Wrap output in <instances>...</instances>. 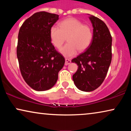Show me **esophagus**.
<instances>
[{
  "label": "esophagus",
  "mask_w": 131,
  "mask_h": 131,
  "mask_svg": "<svg viewBox=\"0 0 131 131\" xmlns=\"http://www.w3.org/2000/svg\"><path fill=\"white\" fill-rule=\"evenodd\" d=\"M65 60H66V62H65V65L66 66L69 65V64H70L71 63V60H70V59L66 58Z\"/></svg>",
  "instance_id": "34e87169"
}]
</instances>
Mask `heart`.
<instances>
[{
    "mask_svg": "<svg viewBox=\"0 0 131 131\" xmlns=\"http://www.w3.org/2000/svg\"><path fill=\"white\" fill-rule=\"evenodd\" d=\"M49 37L52 44L60 49L67 38V43L62 48L61 52L65 57L76 55L78 51L83 52L90 46L93 39L92 28L88 25L74 18L61 21L59 27L53 26L50 28Z\"/></svg>",
    "mask_w": 131,
    "mask_h": 131,
    "instance_id": "heart-1",
    "label": "heart"
}]
</instances>
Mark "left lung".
Here are the masks:
<instances>
[{"label":"left lung","mask_w":131,"mask_h":131,"mask_svg":"<svg viewBox=\"0 0 131 131\" xmlns=\"http://www.w3.org/2000/svg\"><path fill=\"white\" fill-rule=\"evenodd\" d=\"M93 39L89 47L71 60L78 69L73 80L79 89L91 92L98 88L104 80L112 58V37L106 24L98 18L91 16Z\"/></svg>","instance_id":"left-lung-1"}]
</instances>
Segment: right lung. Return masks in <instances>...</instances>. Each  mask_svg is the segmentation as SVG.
<instances>
[{
    "label": "right lung",
    "mask_w": 131,
    "mask_h": 131,
    "mask_svg": "<svg viewBox=\"0 0 131 131\" xmlns=\"http://www.w3.org/2000/svg\"><path fill=\"white\" fill-rule=\"evenodd\" d=\"M58 17L45 11L36 12L19 28L17 47L19 69L25 82L36 91H46L53 86L65 63L49 37L50 28Z\"/></svg>",
    "instance_id": "add662e5"
}]
</instances>
